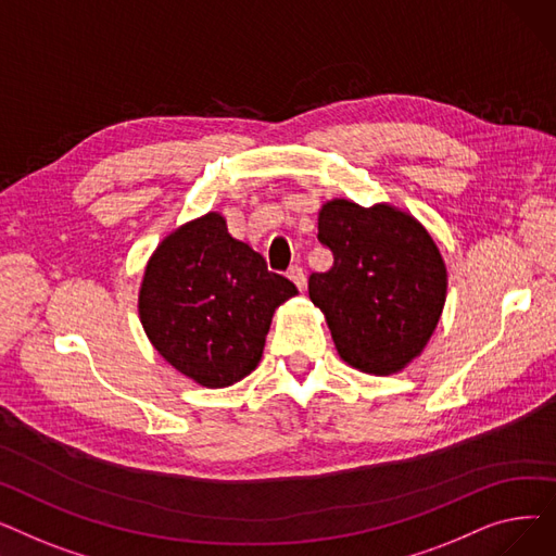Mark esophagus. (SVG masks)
I'll return each instance as SVG.
<instances>
[{
  "label": "esophagus",
  "instance_id": "34e87169",
  "mask_svg": "<svg viewBox=\"0 0 556 556\" xmlns=\"http://www.w3.org/2000/svg\"><path fill=\"white\" fill-rule=\"evenodd\" d=\"M288 279L298 286V290L306 288V275H304V270L300 266H293V268L288 270Z\"/></svg>",
  "mask_w": 556,
  "mask_h": 556
}]
</instances>
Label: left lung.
<instances>
[{
	"mask_svg": "<svg viewBox=\"0 0 556 556\" xmlns=\"http://www.w3.org/2000/svg\"><path fill=\"white\" fill-rule=\"evenodd\" d=\"M317 241L333 252L327 273L308 277L340 358L365 374L410 365L440 323L448 273L428 229L388 202L333 198L317 214Z\"/></svg>",
	"mask_w": 556,
	"mask_h": 556,
	"instance_id": "8db88e82",
	"label": "left lung"
}]
</instances>
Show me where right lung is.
I'll list each match as a JSON object with an SVG mask.
<instances>
[{"label":"right lung","mask_w":556,"mask_h":556,"mask_svg":"<svg viewBox=\"0 0 556 556\" xmlns=\"http://www.w3.org/2000/svg\"><path fill=\"white\" fill-rule=\"evenodd\" d=\"M298 295L293 281L227 231L218 212L193 218L155 248L139 286V319L157 354L218 390L261 361L275 311Z\"/></svg>","instance_id":"obj_1"}]
</instances>
